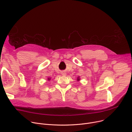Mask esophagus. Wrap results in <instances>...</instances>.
<instances>
[{
  "label": "esophagus",
  "instance_id": "34e87169",
  "mask_svg": "<svg viewBox=\"0 0 132 132\" xmlns=\"http://www.w3.org/2000/svg\"><path fill=\"white\" fill-rule=\"evenodd\" d=\"M61 73H62V75H63V76H66V72L64 71H63L61 72Z\"/></svg>",
  "mask_w": 132,
  "mask_h": 132
}]
</instances>
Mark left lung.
<instances>
[{
	"label": "left lung",
	"mask_w": 132,
	"mask_h": 132,
	"mask_svg": "<svg viewBox=\"0 0 132 132\" xmlns=\"http://www.w3.org/2000/svg\"><path fill=\"white\" fill-rule=\"evenodd\" d=\"M77 80H78V81H79V80H80V78H79V77H78V78H77Z\"/></svg>",
	"instance_id": "left-lung-1"
}]
</instances>
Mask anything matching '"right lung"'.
I'll return each instance as SVG.
<instances>
[{
  "instance_id": "obj_1",
  "label": "right lung",
  "mask_w": 132,
  "mask_h": 132,
  "mask_svg": "<svg viewBox=\"0 0 132 132\" xmlns=\"http://www.w3.org/2000/svg\"><path fill=\"white\" fill-rule=\"evenodd\" d=\"M51 79V78H48V80H50Z\"/></svg>"
}]
</instances>
